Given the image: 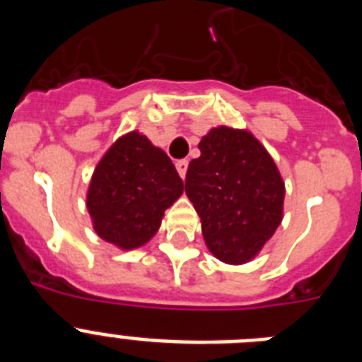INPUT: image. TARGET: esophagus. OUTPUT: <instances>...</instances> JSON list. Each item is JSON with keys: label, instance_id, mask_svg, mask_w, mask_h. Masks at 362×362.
Returning a JSON list of instances; mask_svg holds the SVG:
<instances>
[{"label": "esophagus", "instance_id": "esophagus-1", "mask_svg": "<svg viewBox=\"0 0 362 362\" xmlns=\"http://www.w3.org/2000/svg\"><path fill=\"white\" fill-rule=\"evenodd\" d=\"M175 168H177L179 175L185 179V175H187V170H188V161L187 159H179L177 163H175Z\"/></svg>", "mask_w": 362, "mask_h": 362}]
</instances>
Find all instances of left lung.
<instances>
[{"mask_svg":"<svg viewBox=\"0 0 362 362\" xmlns=\"http://www.w3.org/2000/svg\"><path fill=\"white\" fill-rule=\"evenodd\" d=\"M199 150L188 165L185 192L201 217L204 243L223 263H248L283 221V177L248 130L217 127L203 136Z\"/></svg>","mask_w":362,"mask_h":362,"instance_id":"8db88e82","label":"left lung"}]
</instances>
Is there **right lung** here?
I'll use <instances>...</instances> for the list:
<instances>
[{
	"label": "right lung",
	"mask_w": 362,
	"mask_h": 362,
	"mask_svg": "<svg viewBox=\"0 0 362 362\" xmlns=\"http://www.w3.org/2000/svg\"><path fill=\"white\" fill-rule=\"evenodd\" d=\"M183 190L170 158L134 130L121 136L98 163L86 209L99 238L121 250H134L156 235L165 210Z\"/></svg>",
	"instance_id": "1"
}]
</instances>
